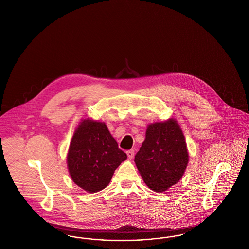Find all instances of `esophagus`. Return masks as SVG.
Instances as JSON below:
<instances>
[{"label":"esophagus","mask_w":249,"mask_h":249,"mask_svg":"<svg viewBox=\"0 0 249 249\" xmlns=\"http://www.w3.org/2000/svg\"><path fill=\"white\" fill-rule=\"evenodd\" d=\"M126 153H127V156H128V158H129V160H131V159L133 158V156H134V150H129V151H127Z\"/></svg>","instance_id":"1"}]
</instances>
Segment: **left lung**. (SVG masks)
<instances>
[{
  "instance_id": "obj_1",
  "label": "left lung",
  "mask_w": 249,
  "mask_h": 249,
  "mask_svg": "<svg viewBox=\"0 0 249 249\" xmlns=\"http://www.w3.org/2000/svg\"><path fill=\"white\" fill-rule=\"evenodd\" d=\"M188 159L182 131L176 120H169L148 126L134 161L146 185L164 192L180 179Z\"/></svg>"
}]
</instances>
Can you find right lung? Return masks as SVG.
<instances>
[{"mask_svg":"<svg viewBox=\"0 0 249 249\" xmlns=\"http://www.w3.org/2000/svg\"><path fill=\"white\" fill-rule=\"evenodd\" d=\"M127 159L103 122L83 120L71 140L68 166L73 181L95 193L106 188L114 171Z\"/></svg>","mask_w":249,"mask_h":249,"instance_id":"obj_1","label":"right lung"}]
</instances>
